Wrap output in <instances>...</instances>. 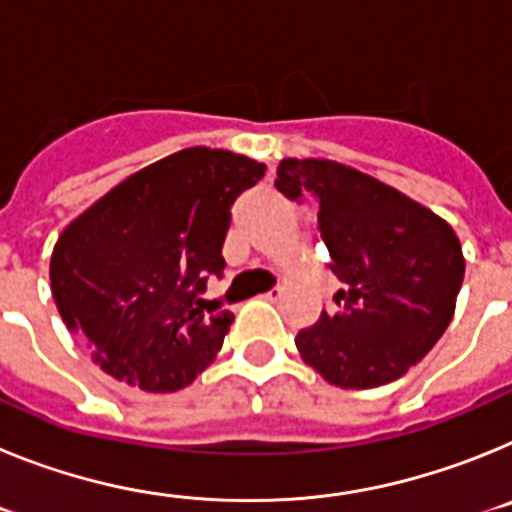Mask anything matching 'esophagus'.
Instances as JSON below:
<instances>
[{"instance_id":"esophagus-1","label":"esophagus","mask_w":512,"mask_h":512,"mask_svg":"<svg viewBox=\"0 0 512 512\" xmlns=\"http://www.w3.org/2000/svg\"><path fill=\"white\" fill-rule=\"evenodd\" d=\"M261 297H264V300H269V302H277L279 297H282V287H271L269 292H264Z\"/></svg>"}]
</instances>
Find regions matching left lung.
I'll return each mask as SVG.
<instances>
[{
    "label": "left lung",
    "mask_w": 512,
    "mask_h": 512,
    "mask_svg": "<svg viewBox=\"0 0 512 512\" xmlns=\"http://www.w3.org/2000/svg\"><path fill=\"white\" fill-rule=\"evenodd\" d=\"M277 189L318 205L338 312L297 333L302 359L343 390H372L418 364L454 315L464 282L461 243L449 223L356 169L284 158Z\"/></svg>",
    "instance_id": "obj_1"
}]
</instances>
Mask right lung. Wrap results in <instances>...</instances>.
<instances>
[{"label": "right lung", "mask_w": 512, "mask_h": 512, "mask_svg": "<svg viewBox=\"0 0 512 512\" xmlns=\"http://www.w3.org/2000/svg\"><path fill=\"white\" fill-rule=\"evenodd\" d=\"M264 171L238 153L187 148L128 176L63 230L53 300L104 372L176 392L215 359L233 315L202 295L223 277L230 207Z\"/></svg>", "instance_id": "obj_1"}]
</instances>
